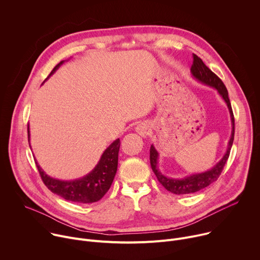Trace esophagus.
<instances>
[{"label":"esophagus","mask_w":260,"mask_h":260,"mask_svg":"<svg viewBox=\"0 0 260 260\" xmlns=\"http://www.w3.org/2000/svg\"><path fill=\"white\" fill-rule=\"evenodd\" d=\"M136 132L142 136V137H147L151 133V127L150 124L147 122H142L136 126Z\"/></svg>","instance_id":"1"}]
</instances>
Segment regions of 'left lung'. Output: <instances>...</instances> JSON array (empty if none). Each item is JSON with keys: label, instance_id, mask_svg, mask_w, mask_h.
<instances>
[{"label": "left lung", "instance_id": "obj_1", "mask_svg": "<svg viewBox=\"0 0 260 260\" xmlns=\"http://www.w3.org/2000/svg\"><path fill=\"white\" fill-rule=\"evenodd\" d=\"M191 73L194 78H196L198 81L203 82L207 85L213 86L214 89H216L219 93V95L223 98L225 103L227 104V107L230 112V118H232V125H233V131H232V136H230L229 142H228V148L223 156V158L210 170L201 172V174H195L190 177H186L183 179H174V178H168L162 175L160 170L158 169V157L159 154L154 148V146H151L150 150V161H151V166L154 171V174L156 175L158 181L160 184L169 192L174 193V194H192L195 193L201 189H204L211 185L212 183L216 182L218 178L220 177L221 172L223 170V167L229 157L230 150H232L233 143H234V138H235V117H234V112L232 108V104H230L229 98H228V92L225 84L223 81L209 68L205 65L203 60L200 59L199 56L196 54H193V65L191 66Z\"/></svg>", "mask_w": 260, "mask_h": 260}]
</instances>
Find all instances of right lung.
Here are the masks:
<instances>
[{
	"mask_svg": "<svg viewBox=\"0 0 260 260\" xmlns=\"http://www.w3.org/2000/svg\"><path fill=\"white\" fill-rule=\"evenodd\" d=\"M64 61L57 64L48 77L52 75ZM47 77V78H48ZM46 78V79H47ZM28 145H30V130L27 126ZM120 138L115 139L104 151L98 164L95 168L81 179L74 181H60L47 176L42 168L38 165L35 159L37 168L44 185L54 194L63 197L66 200L80 204H93L100 200L109 190L112 181L118 169V157L120 150Z\"/></svg>",
	"mask_w": 260,
	"mask_h": 260,
	"instance_id": "obj_1",
	"label": "right lung"
}]
</instances>
